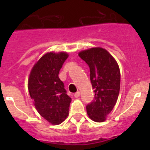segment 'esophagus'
Segmentation results:
<instances>
[{"instance_id": "34e87169", "label": "esophagus", "mask_w": 150, "mask_h": 150, "mask_svg": "<svg viewBox=\"0 0 150 150\" xmlns=\"http://www.w3.org/2000/svg\"><path fill=\"white\" fill-rule=\"evenodd\" d=\"M74 95L75 98H79V95H80V92H79V91H77V92H76V93L74 94Z\"/></svg>"}]
</instances>
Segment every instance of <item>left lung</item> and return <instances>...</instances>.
<instances>
[{
    "mask_svg": "<svg viewBox=\"0 0 150 150\" xmlns=\"http://www.w3.org/2000/svg\"><path fill=\"white\" fill-rule=\"evenodd\" d=\"M79 56L90 69V80L94 89V100L86 106L91 120L104 122L113 109L120 89V71L114 58L100 47L79 52Z\"/></svg>",
    "mask_w": 150,
    "mask_h": 150,
    "instance_id": "left-lung-1",
    "label": "left lung"
}]
</instances>
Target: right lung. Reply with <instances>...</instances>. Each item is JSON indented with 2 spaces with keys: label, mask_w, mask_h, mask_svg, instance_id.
Segmentation results:
<instances>
[{
  "label": "right lung",
  "mask_w": 150,
  "mask_h": 150,
  "mask_svg": "<svg viewBox=\"0 0 150 150\" xmlns=\"http://www.w3.org/2000/svg\"><path fill=\"white\" fill-rule=\"evenodd\" d=\"M67 52H47L33 67L29 75L28 91L36 109L52 125H59L69 114L71 98L67 95L59 74Z\"/></svg>",
  "instance_id": "right-lung-1"
}]
</instances>
